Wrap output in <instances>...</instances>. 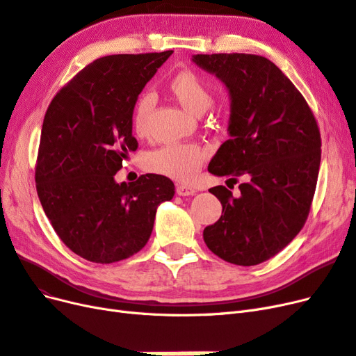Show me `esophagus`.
<instances>
[{
	"label": "esophagus",
	"mask_w": 356,
	"mask_h": 356,
	"mask_svg": "<svg viewBox=\"0 0 356 356\" xmlns=\"http://www.w3.org/2000/svg\"><path fill=\"white\" fill-rule=\"evenodd\" d=\"M176 192H177V195H180V197H191V195H195V192L197 191L191 186H186V185H179L176 188Z\"/></svg>",
	"instance_id": "1"
}]
</instances>
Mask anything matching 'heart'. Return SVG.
Masks as SVG:
<instances>
[{
	"label": "heart",
	"instance_id": "heart-1",
	"mask_svg": "<svg viewBox=\"0 0 356 356\" xmlns=\"http://www.w3.org/2000/svg\"><path fill=\"white\" fill-rule=\"evenodd\" d=\"M168 90L186 111L197 113L205 112L211 102L209 84L195 74L185 70L177 72L168 81ZM154 108V97L143 95L137 99L133 109V130L136 136L146 137L149 134V117ZM205 159L204 149L193 143H176L156 149L146 156V168L152 173L170 177L177 181L192 180Z\"/></svg>",
	"mask_w": 356,
	"mask_h": 356
}]
</instances>
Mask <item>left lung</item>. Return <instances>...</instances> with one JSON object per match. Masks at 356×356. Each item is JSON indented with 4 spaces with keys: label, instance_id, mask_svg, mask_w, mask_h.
Masks as SVG:
<instances>
[{
    "label": "left lung",
    "instance_id": "obj_1",
    "mask_svg": "<svg viewBox=\"0 0 356 356\" xmlns=\"http://www.w3.org/2000/svg\"><path fill=\"white\" fill-rule=\"evenodd\" d=\"M192 62L225 84L231 99L229 139L209 164L214 176L244 177L234 197L210 192L222 216L204 229L216 256L239 266L265 261L303 227L316 188L321 136L311 108L280 67L244 53L195 54Z\"/></svg>",
    "mask_w": 356,
    "mask_h": 356
}]
</instances>
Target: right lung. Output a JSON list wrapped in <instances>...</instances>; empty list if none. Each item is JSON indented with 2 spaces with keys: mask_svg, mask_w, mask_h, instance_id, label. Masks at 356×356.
<instances>
[{
  "mask_svg": "<svg viewBox=\"0 0 356 356\" xmlns=\"http://www.w3.org/2000/svg\"><path fill=\"white\" fill-rule=\"evenodd\" d=\"M171 53L100 57L45 112L38 198L63 244L88 261L103 265L140 251L158 205L175 197V183L161 175L115 181L122 161L137 149L131 122L137 97Z\"/></svg>",
  "mask_w": 356,
  "mask_h": 356,
  "instance_id": "right-lung-1",
  "label": "right lung"
}]
</instances>
